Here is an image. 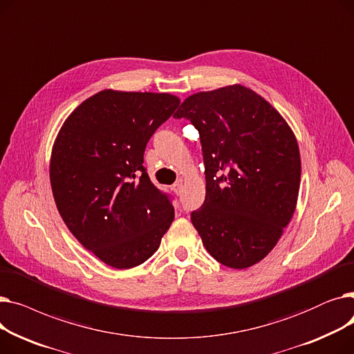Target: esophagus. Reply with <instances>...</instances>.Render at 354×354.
I'll return each mask as SVG.
<instances>
[{
	"instance_id": "esophagus-1",
	"label": "esophagus",
	"mask_w": 354,
	"mask_h": 354,
	"mask_svg": "<svg viewBox=\"0 0 354 354\" xmlns=\"http://www.w3.org/2000/svg\"><path fill=\"white\" fill-rule=\"evenodd\" d=\"M172 191H174L176 195H179V194L182 192V182H180V180H178L176 183L172 185Z\"/></svg>"
}]
</instances>
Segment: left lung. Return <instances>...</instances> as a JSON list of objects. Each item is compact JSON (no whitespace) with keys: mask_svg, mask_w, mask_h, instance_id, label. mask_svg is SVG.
<instances>
[{"mask_svg":"<svg viewBox=\"0 0 354 354\" xmlns=\"http://www.w3.org/2000/svg\"><path fill=\"white\" fill-rule=\"evenodd\" d=\"M175 119L199 132L207 195L191 221L218 263L243 270L275 247L294 214L301 162L281 115L244 86L202 91Z\"/></svg>","mask_w":354,"mask_h":354,"instance_id":"left-lung-1","label":"left lung"}]
</instances>
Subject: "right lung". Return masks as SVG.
Listing matches in <instances>:
<instances>
[{"label":"right lung","mask_w":354,"mask_h":354,"mask_svg":"<svg viewBox=\"0 0 354 354\" xmlns=\"http://www.w3.org/2000/svg\"><path fill=\"white\" fill-rule=\"evenodd\" d=\"M178 106L166 93L103 90L73 111L55 139V205L79 243L110 267L145 263L172 224L174 198L155 187L143 155Z\"/></svg>","instance_id":"add662e5"}]
</instances>
